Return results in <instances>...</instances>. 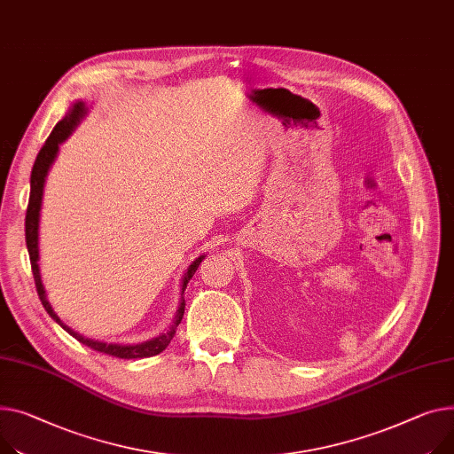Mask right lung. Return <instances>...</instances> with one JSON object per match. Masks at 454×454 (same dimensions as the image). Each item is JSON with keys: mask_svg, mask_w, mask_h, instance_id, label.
<instances>
[{"mask_svg": "<svg viewBox=\"0 0 454 454\" xmlns=\"http://www.w3.org/2000/svg\"><path fill=\"white\" fill-rule=\"evenodd\" d=\"M85 114V106L83 102H76L73 106V109L69 111V114L59 120V122L56 124V128L52 129V133L49 135V138L45 140L43 147L40 149V153L36 157V162L33 166V173H30V195H28V206H27V215H25V240H27V250H28V257H30V268H33V276H35V285H36V290H38V295H40V301L43 309L47 310V314L62 326L64 330H67L69 334L78 340L80 343H83L85 347L93 348L97 352H102V354H109V356H114V357H122V359H138V357H151V356H157L160 354L168 345L169 341L173 340L175 336V330L178 326V323L183 321V316H184V297L180 299V307H178V312L175 316V321L169 328V332H166V334L159 336V338H153L149 341H144V343H138V345H114V343H102V341H95V340H87L83 336H80L78 332L71 330L67 325H64L62 321H59V317L54 314L52 307L49 305V301L45 297V290H43V285H42V278H40V266H38V226H40V209H42V199H43V186H45V176L49 173V168L51 164L54 162L56 159V153H58V147L59 144H62L69 135L71 131L78 126L80 118ZM204 255H200L199 259L193 261V264L188 268L186 276H184V281H183V294L190 283V279L193 278V274L197 271L199 264L202 262Z\"/></svg>", "mask_w": 454, "mask_h": 454, "instance_id": "right-lung-1", "label": "right lung"}]
</instances>
